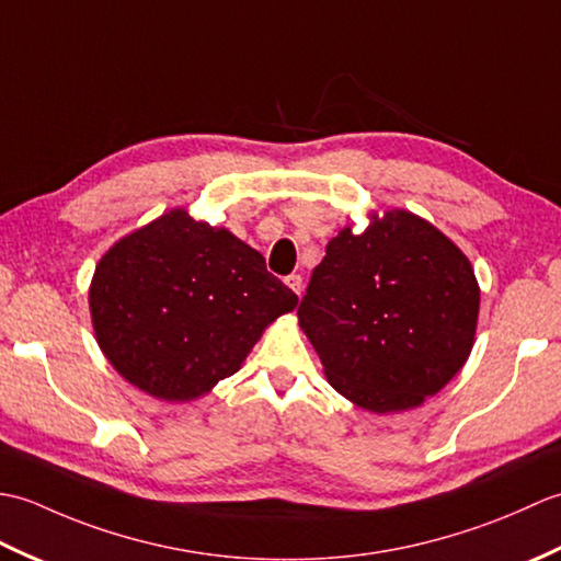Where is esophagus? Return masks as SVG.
<instances>
[{
    "label": "esophagus",
    "mask_w": 561,
    "mask_h": 561,
    "mask_svg": "<svg viewBox=\"0 0 561 561\" xmlns=\"http://www.w3.org/2000/svg\"><path fill=\"white\" fill-rule=\"evenodd\" d=\"M284 282H287V287H289L296 296H301V291H304V279H301V274H289V277L284 279Z\"/></svg>",
    "instance_id": "esophagus-1"
}]
</instances>
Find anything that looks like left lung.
Here are the masks:
<instances>
[{"label":"left lung","instance_id":"1","mask_svg":"<svg viewBox=\"0 0 561 561\" xmlns=\"http://www.w3.org/2000/svg\"><path fill=\"white\" fill-rule=\"evenodd\" d=\"M480 313L470 260L412 211L332 238L299 306L330 386L386 414L436 396L468 362Z\"/></svg>","mask_w":561,"mask_h":561}]
</instances>
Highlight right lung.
Instances as JSON below:
<instances>
[{
  "label": "right lung",
  "mask_w": 561,
  "mask_h": 561,
  "mask_svg": "<svg viewBox=\"0 0 561 561\" xmlns=\"http://www.w3.org/2000/svg\"><path fill=\"white\" fill-rule=\"evenodd\" d=\"M296 304L255 248L185 209L121 238L89 289L105 359L165 402L195 400L233 376L262 330Z\"/></svg>",
  "instance_id": "right-lung-1"
}]
</instances>
